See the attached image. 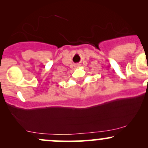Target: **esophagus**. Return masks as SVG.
<instances>
[{
  "instance_id": "34e87169",
  "label": "esophagus",
  "mask_w": 148,
  "mask_h": 148,
  "mask_svg": "<svg viewBox=\"0 0 148 148\" xmlns=\"http://www.w3.org/2000/svg\"><path fill=\"white\" fill-rule=\"evenodd\" d=\"M80 66H81V64H76V67H79Z\"/></svg>"
}]
</instances>
